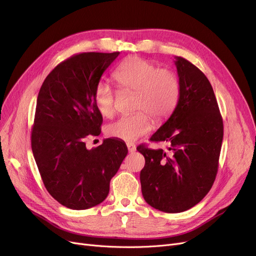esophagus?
I'll return each instance as SVG.
<instances>
[{
	"mask_svg": "<svg viewBox=\"0 0 256 256\" xmlns=\"http://www.w3.org/2000/svg\"><path fill=\"white\" fill-rule=\"evenodd\" d=\"M126 146H128V152H130V154L136 152V146H135V144H132V143H130V142H128V143H126Z\"/></svg>",
	"mask_w": 256,
	"mask_h": 256,
	"instance_id": "esophagus-1",
	"label": "esophagus"
}]
</instances>
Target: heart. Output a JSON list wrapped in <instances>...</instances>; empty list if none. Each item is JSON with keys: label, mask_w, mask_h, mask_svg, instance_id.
Wrapping results in <instances>:
<instances>
[{"label": "heart", "mask_w": 256, "mask_h": 256, "mask_svg": "<svg viewBox=\"0 0 256 256\" xmlns=\"http://www.w3.org/2000/svg\"><path fill=\"white\" fill-rule=\"evenodd\" d=\"M113 76L124 90L135 91V109L140 111L114 121L106 128L109 136L128 142L136 141L152 130L149 114L160 122L176 109L180 98V83L172 72L158 70L154 62L134 56L121 62ZM117 98V91L106 82H100L94 91V104L104 117H111L115 113Z\"/></svg>", "instance_id": "1"}]
</instances>
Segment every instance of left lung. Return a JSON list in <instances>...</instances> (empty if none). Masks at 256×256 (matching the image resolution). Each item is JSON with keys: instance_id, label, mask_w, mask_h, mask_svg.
Here are the masks:
<instances>
[{"instance_id": "left-lung-1", "label": "left lung", "mask_w": 256, "mask_h": 256, "mask_svg": "<svg viewBox=\"0 0 256 256\" xmlns=\"http://www.w3.org/2000/svg\"><path fill=\"white\" fill-rule=\"evenodd\" d=\"M176 58L180 98L166 122L150 137L166 141L168 150L139 145L145 165L140 172L142 195L150 206L182 212L210 192L218 171L223 120L212 87L199 68Z\"/></svg>"}]
</instances>
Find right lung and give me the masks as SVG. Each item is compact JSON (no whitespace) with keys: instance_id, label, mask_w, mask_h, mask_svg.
Instances as JSON below:
<instances>
[{"instance_id":"1","label":"right lung","mask_w":256,"mask_h":256,"mask_svg":"<svg viewBox=\"0 0 256 256\" xmlns=\"http://www.w3.org/2000/svg\"><path fill=\"white\" fill-rule=\"evenodd\" d=\"M115 52H82L58 64L39 90L31 145L48 192L62 206L87 210L106 198L110 180L128 154L124 142L108 138L87 150L85 138L100 134L94 104L100 78Z\"/></svg>"}]
</instances>
